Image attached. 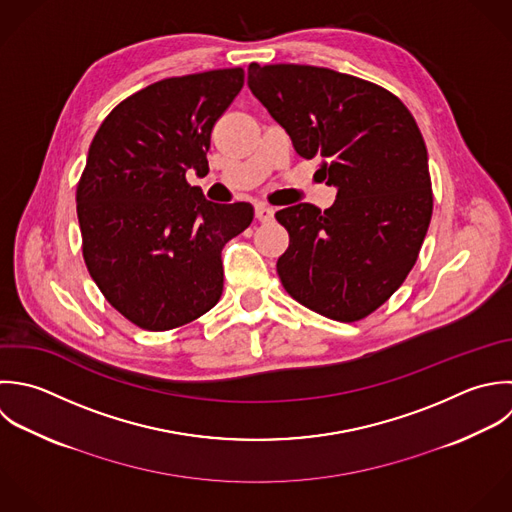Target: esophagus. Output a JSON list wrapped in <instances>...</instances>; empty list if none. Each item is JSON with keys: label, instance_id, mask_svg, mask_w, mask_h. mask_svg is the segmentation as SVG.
<instances>
[{"label": "esophagus", "instance_id": "34e87169", "mask_svg": "<svg viewBox=\"0 0 512 512\" xmlns=\"http://www.w3.org/2000/svg\"><path fill=\"white\" fill-rule=\"evenodd\" d=\"M255 217H257L259 221L267 223V221H271V219L275 217V211H273L271 207H267V205L259 203V205H255Z\"/></svg>", "mask_w": 512, "mask_h": 512}]
</instances>
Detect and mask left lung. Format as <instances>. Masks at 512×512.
<instances>
[{
  "instance_id": "8db88e82",
  "label": "left lung",
  "mask_w": 512,
  "mask_h": 512,
  "mask_svg": "<svg viewBox=\"0 0 512 512\" xmlns=\"http://www.w3.org/2000/svg\"><path fill=\"white\" fill-rule=\"evenodd\" d=\"M247 85L287 131L297 155L337 189L321 211L299 203L275 213L289 231L277 261L287 293L335 321L381 307L413 269L433 193L429 157L411 111L391 91L313 65H257Z\"/></svg>"
}]
</instances>
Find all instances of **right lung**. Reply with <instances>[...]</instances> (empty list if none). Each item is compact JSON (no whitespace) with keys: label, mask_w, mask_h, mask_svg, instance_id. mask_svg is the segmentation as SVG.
<instances>
[{"label":"right lung","mask_w":512,"mask_h":512,"mask_svg":"<svg viewBox=\"0 0 512 512\" xmlns=\"http://www.w3.org/2000/svg\"><path fill=\"white\" fill-rule=\"evenodd\" d=\"M243 69L169 77L121 101L97 129L77 185L83 259L105 299L147 331L181 327L219 301L221 251L253 221L185 173L209 171L211 131Z\"/></svg>","instance_id":"right-lung-1"}]
</instances>
